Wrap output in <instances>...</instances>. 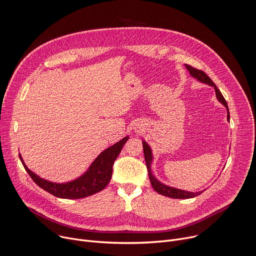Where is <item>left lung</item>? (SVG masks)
<instances>
[{
  "label": "left lung",
  "mask_w": 256,
  "mask_h": 256,
  "mask_svg": "<svg viewBox=\"0 0 256 256\" xmlns=\"http://www.w3.org/2000/svg\"><path fill=\"white\" fill-rule=\"evenodd\" d=\"M186 65V68L188 69V72H190V74L197 78L199 82H204L206 84H209L214 88L216 90V98L218 99V101L224 104L226 107V110H228V120H230V112H228V104L224 98V96L222 95L220 90L218 88V86H216V84L212 80V78H209L204 72L200 70V69H197V68H194L192 67L191 65H188V64H184ZM143 149H144V156H145V160H146V164H147V170H148V174H149V178H150V182L152 184L153 189L158 193V194H161L164 196H166V197H170V198H176V199H188V198H193V197H196L198 196L199 194H201L202 192H196V193H193V192H188V191H184V190H180V189H176V188H172V187H168V186L160 182L159 180H156V178L153 176L152 172H151V164H152V151H151V148L149 147V145L143 141Z\"/></svg>",
  "instance_id": "left-lung-1"
}]
</instances>
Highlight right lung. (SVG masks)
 I'll list each match as a JSON object with an SVG mask.
<instances>
[{
  "instance_id": "obj_1",
  "label": "right lung",
  "mask_w": 256,
  "mask_h": 256,
  "mask_svg": "<svg viewBox=\"0 0 256 256\" xmlns=\"http://www.w3.org/2000/svg\"><path fill=\"white\" fill-rule=\"evenodd\" d=\"M128 140V136H126L120 142L104 150L82 176L64 184H56L40 178L28 170L20 154L19 158L30 176L38 187L55 197L64 199H80L102 191L109 184L112 176V166Z\"/></svg>"
}]
</instances>
